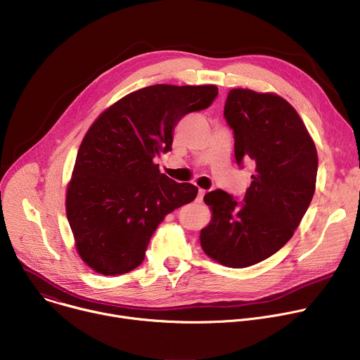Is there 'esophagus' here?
I'll use <instances>...</instances> for the list:
<instances>
[{
    "label": "esophagus",
    "instance_id": "obj_1",
    "mask_svg": "<svg viewBox=\"0 0 360 360\" xmlns=\"http://www.w3.org/2000/svg\"><path fill=\"white\" fill-rule=\"evenodd\" d=\"M205 195V189H198V196H196V202H202Z\"/></svg>",
    "mask_w": 360,
    "mask_h": 360
}]
</instances>
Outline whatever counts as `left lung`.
Segmentation results:
<instances>
[{
    "label": "left lung",
    "mask_w": 360,
    "mask_h": 360,
    "mask_svg": "<svg viewBox=\"0 0 360 360\" xmlns=\"http://www.w3.org/2000/svg\"><path fill=\"white\" fill-rule=\"evenodd\" d=\"M224 117L233 131L235 158L255 167L243 200L215 189L203 196L212 219L200 246L228 268H246L276 253L299 226L315 193L316 146L282 96L231 89Z\"/></svg>",
    "instance_id": "1"
}]
</instances>
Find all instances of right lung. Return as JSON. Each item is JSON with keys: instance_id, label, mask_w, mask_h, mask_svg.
Instances as JSON below:
<instances>
[{"instance_id": "obj_1", "label": "right lung", "mask_w": 360, "mask_h": 360, "mask_svg": "<svg viewBox=\"0 0 360 360\" xmlns=\"http://www.w3.org/2000/svg\"><path fill=\"white\" fill-rule=\"evenodd\" d=\"M215 85L145 86L102 112L84 136L67 189V218L81 259L102 275L139 266L164 218L196 198L153 162L172 149L176 124L207 110Z\"/></svg>"}]
</instances>
